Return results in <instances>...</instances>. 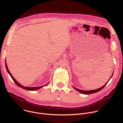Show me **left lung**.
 I'll return each mask as SVG.
<instances>
[{"label":"left lung","mask_w":123,"mask_h":123,"mask_svg":"<svg viewBox=\"0 0 123 123\" xmlns=\"http://www.w3.org/2000/svg\"><path fill=\"white\" fill-rule=\"evenodd\" d=\"M112 75H113V74H112ZM112 76H111V77L110 78V79H109V80L111 79V78ZM109 80L108 81V82H107L106 84H105L104 86H102L101 87H100V88L98 89H96V90H91V91H83V90H81L78 89H77V88H75V87H74V89L75 90H76V91H77L78 92H81V93H83V94H92V93H96V92H99V91H101V90H102V89L104 88V87L105 86H106V85L107 84V83L109 82Z\"/></svg>","instance_id":"left-lung-1"}]
</instances>
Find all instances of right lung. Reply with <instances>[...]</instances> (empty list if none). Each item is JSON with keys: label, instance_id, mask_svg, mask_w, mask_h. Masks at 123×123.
Listing matches in <instances>:
<instances>
[{"label": "right lung", "instance_id": "right-lung-1", "mask_svg": "<svg viewBox=\"0 0 123 123\" xmlns=\"http://www.w3.org/2000/svg\"><path fill=\"white\" fill-rule=\"evenodd\" d=\"M5 65H6V69H7V71H8V73H9V74L10 75L11 77H12V79L13 80V81L14 82V83H15V84H16L17 86H18L22 87L23 89H25V90H28V91H36V90H38V89H40L41 87H42L43 86H37V87H24V86H21L18 82H17V81L13 78V77L12 76V75L10 73V71H9V69H8V67H7V64H6V62H5ZM48 84H47L46 85H47Z\"/></svg>", "mask_w": 123, "mask_h": 123}]
</instances>
